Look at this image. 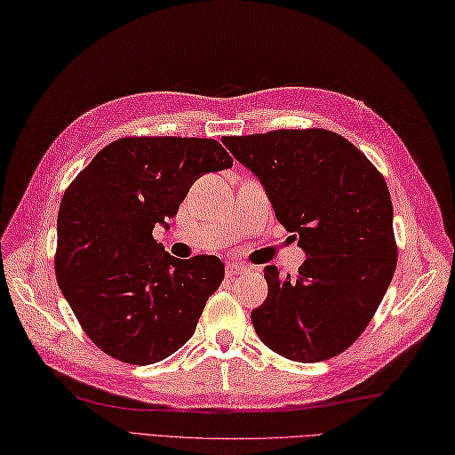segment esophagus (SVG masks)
Returning a JSON list of instances; mask_svg holds the SVG:
<instances>
[{
	"instance_id": "1",
	"label": "esophagus",
	"mask_w": 455,
	"mask_h": 455,
	"mask_svg": "<svg viewBox=\"0 0 455 455\" xmlns=\"http://www.w3.org/2000/svg\"><path fill=\"white\" fill-rule=\"evenodd\" d=\"M246 271H248L246 265L237 263V261H229V263L226 265V275H228V276H237V275H243V273H246Z\"/></svg>"
}]
</instances>
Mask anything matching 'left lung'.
Wrapping results in <instances>:
<instances>
[{"mask_svg": "<svg viewBox=\"0 0 455 455\" xmlns=\"http://www.w3.org/2000/svg\"><path fill=\"white\" fill-rule=\"evenodd\" d=\"M222 140L259 179L276 220L307 254L295 278L265 267L267 299L250 315L258 337L293 362L339 355L365 331L395 273L384 177L348 139L320 128Z\"/></svg>", "mask_w": 455, "mask_h": 455, "instance_id": "obj_1", "label": "left lung"}]
</instances>
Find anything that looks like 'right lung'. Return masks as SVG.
<instances>
[{
  "mask_svg": "<svg viewBox=\"0 0 455 455\" xmlns=\"http://www.w3.org/2000/svg\"><path fill=\"white\" fill-rule=\"evenodd\" d=\"M231 165L214 139L122 137L69 184L58 212L56 278L105 354L150 365L190 340L224 263L169 256L152 229L167 228L199 177Z\"/></svg>",
  "mask_w": 455,
  "mask_h": 455,
  "instance_id": "right-lung-1",
  "label": "right lung"
}]
</instances>
